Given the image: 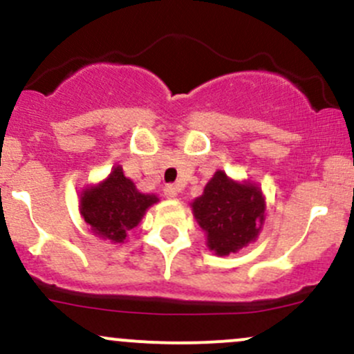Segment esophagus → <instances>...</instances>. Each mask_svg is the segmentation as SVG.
<instances>
[{
	"label": "esophagus",
	"instance_id": "34e87169",
	"mask_svg": "<svg viewBox=\"0 0 354 354\" xmlns=\"http://www.w3.org/2000/svg\"><path fill=\"white\" fill-rule=\"evenodd\" d=\"M163 194H165V197H169V199H177V196L180 194V189H178L177 185L170 184L163 187Z\"/></svg>",
	"mask_w": 354,
	"mask_h": 354
}]
</instances>
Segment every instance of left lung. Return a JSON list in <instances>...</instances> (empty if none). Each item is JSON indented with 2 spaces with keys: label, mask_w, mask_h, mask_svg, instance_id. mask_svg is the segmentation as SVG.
Masks as SVG:
<instances>
[{
  "label": "left lung",
  "mask_w": 354,
  "mask_h": 354,
  "mask_svg": "<svg viewBox=\"0 0 354 354\" xmlns=\"http://www.w3.org/2000/svg\"><path fill=\"white\" fill-rule=\"evenodd\" d=\"M194 216L207 233V246L218 254L238 252L257 238L263 224L265 201L260 189L236 184L218 170L192 204Z\"/></svg>",
  "instance_id": "obj_1"
}]
</instances>
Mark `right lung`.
Segmentation results:
<instances>
[{
    "mask_svg": "<svg viewBox=\"0 0 354 354\" xmlns=\"http://www.w3.org/2000/svg\"><path fill=\"white\" fill-rule=\"evenodd\" d=\"M157 201L153 194L136 191L135 184L124 177L123 169L115 167L101 185L82 194L81 214L94 233L123 243L128 231L140 223L147 209Z\"/></svg>",
    "mask_w": 354,
    "mask_h": 354,
    "instance_id": "obj_1",
    "label": "right lung"
}]
</instances>
